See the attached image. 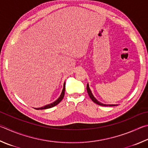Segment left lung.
Wrapping results in <instances>:
<instances>
[{
    "mask_svg": "<svg viewBox=\"0 0 148 148\" xmlns=\"http://www.w3.org/2000/svg\"><path fill=\"white\" fill-rule=\"evenodd\" d=\"M87 90L88 95V96H89V97L90 98L91 100H92V101L95 102V103H96V104L100 105V106H111L112 107V106H117V104H103V103H101V102H100L99 101H98L95 98V96H93L92 92H91V90H90V88H89V85H88V83H87Z\"/></svg>",
    "mask_w": 148,
    "mask_h": 148,
    "instance_id": "1",
    "label": "left lung"
}]
</instances>
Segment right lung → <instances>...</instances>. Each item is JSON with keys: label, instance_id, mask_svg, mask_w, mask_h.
<instances>
[{"label": "right lung", "instance_id": "add662e5", "mask_svg": "<svg viewBox=\"0 0 148 148\" xmlns=\"http://www.w3.org/2000/svg\"><path fill=\"white\" fill-rule=\"evenodd\" d=\"M65 82L64 83V84H63V88L62 92H61V95L60 96V97H59L55 101H53V102H52V103H49L48 105H46V106H45L43 107H38V108H34V109H36L37 110L47 109H49V108H51V107H53L56 106V105H58L59 103H60V101L63 100V98L64 97V95H65Z\"/></svg>", "mask_w": 148, "mask_h": 148}]
</instances>
